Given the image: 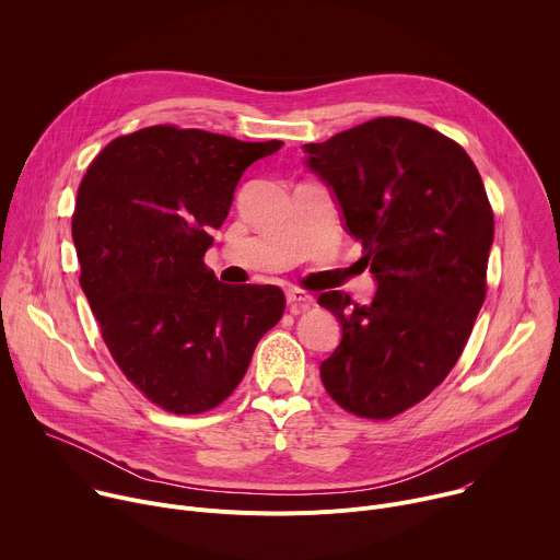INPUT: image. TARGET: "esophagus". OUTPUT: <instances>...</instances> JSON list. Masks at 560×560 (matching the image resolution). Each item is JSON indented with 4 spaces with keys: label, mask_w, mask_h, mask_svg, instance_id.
<instances>
[{
    "label": "esophagus",
    "mask_w": 560,
    "mask_h": 560,
    "mask_svg": "<svg viewBox=\"0 0 560 560\" xmlns=\"http://www.w3.org/2000/svg\"><path fill=\"white\" fill-rule=\"evenodd\" d=\"M285 301H288L290 312H294V314H299V312L307 310L310 305H314V299H312L310 294H305V292L296 290V288H292V290H288V292H285Z\"/></svg>",
    "instance_id": "esophagus-1"
}]
</instances>
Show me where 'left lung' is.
<instances>
[{
	"label": "left lung",
	"mask_w": 560,
	"mask_h": 560,
	"mask_svg": "<svg viewBox=\"0 0 560 560\" xmlns=\"http://www.w3.org/2000/svg\"><path fill=\"white\" fill-rule=\"evenodd\" d=\"M303 152L376 279L368 305L339 290L318 296L343 328L322 381L343 410L389 419L443 383L486 301L494 214L483 179L456 141L404 117Z\"/></svg>",
	"instance_id": "1"
}]
</instances>
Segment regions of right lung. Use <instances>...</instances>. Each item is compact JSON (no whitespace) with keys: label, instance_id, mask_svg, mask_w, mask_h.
<instances>
[{"label":"right lung","instance_id":"right-lung-1","mask_svg":"<svg viewBox=\"0 0 560 560\" xmlns=\"http://www.w3.org/2000/svg\"><path fill=\"white\" fill-rule=\"evenodd\" d=\"M281 145L150 126L110 141L79 184V283L126 378L173 415L225 401L283 314L277 285H228L203 264L244 171Z\"/></svg>","mask_w":560,"mask_h":560}]
</instances>
